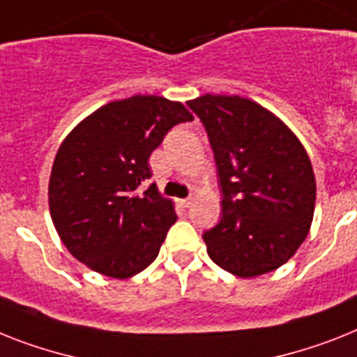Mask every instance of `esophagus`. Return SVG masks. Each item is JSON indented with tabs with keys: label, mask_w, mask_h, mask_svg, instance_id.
Here are the masks:
<instances>
[{
	"label": "esophagus",
	"mask_w": 357,
	"mask_h": 357,
	"mask_svg": "<svg viewBox=\"0 0 357 357\" xmlns=\"http://www.w3.org/2000/svg\"><path fill=\"white\" fill-rule=\"evenodd\" d=\"M178 202H181L182 208H190L191 202H193V199H191V197H190V199H182V200H178Z\"/></svg>",
	"instance_id": "1"
}]
</instances>
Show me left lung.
<instances>
[{
  "mask_svg": "<svg viewBox=\"0 0 357 357\" xmlns=\"http://www.w3.org/2000/svg\"><path fill=\"white\" fill-rule=\"evenodd\" d=\"M188 105L208 131L222 190V219L202 235L208 255L237 278L278 270L314 219L308 153L287 123L250 98L204 94Z\"/></svg>",
  "mask_w": 357,
  "mask_h": 357,
  "instance_id": "left-lung-1",
  "label": "left lung"
}]
</instances>
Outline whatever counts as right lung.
<instances>
[{
    "mask_svg": "<svg viewBox=\"0 0 357 357\" xmlns=\"http://www.w3.org/2000/svg\"><path fill=\"white\" fill-rule=\"evenodd\" d=\"M190 120L181 102L135 94L102 105L67 135L52 162L49 210L73 257L113 279L132 278L157 259L175 206L155 184L140 185L164 135Z\"/></svg>",
    "mask_w": 357,
    "mask_h": 357,
    "instance_id": "obj_1",
    "label": "right lung"
}]
</instances>
